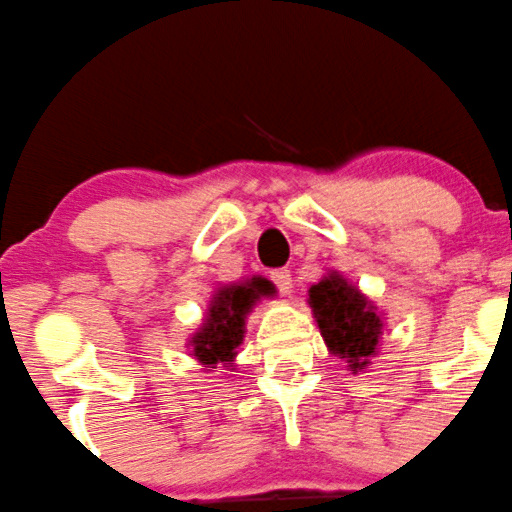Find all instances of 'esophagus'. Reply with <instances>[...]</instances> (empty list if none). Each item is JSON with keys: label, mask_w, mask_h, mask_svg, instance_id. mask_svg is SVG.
Here are the masks:
<instances>
[{"label": "esophagus", "mask_w": 512, "mask_h": 512, "mask_svg": "<svg viewBox=\"0 0 512 512\" xmlns=\"http://www.w3.org/2000/svg\"><path fill=\"white\" fill-rule=\"evenodd\" d=\"M272 282L277 284V289L282 294L292 292V272H289L287 267H282V270H274L272 272Z\"/></svg>", "instance_id": "34e87169"}]
</instances>
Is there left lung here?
Wrapping results in <instances>:
<instances>
[{
  "mask_svg": "<svg viewBox=\"0 0 512 512\" xmlns=\"http://www.w3.org/2000/svg\"><path fill=\"white\" fill-rule=\"evenodd\" d=\"M309 304L328 351L346 360L353 373L363 370L378 353L383 336V316L373 301L331 272L309 289Z\"/></svg>",
  "mask_w": 512,
  "mask_h": 512,
  "instance_id": "obj_1",
  "label": "left lung"
}]
</instances>
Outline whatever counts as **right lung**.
<instances>
[{
  "label": "right lung",
  "mask_w": 512,
  "mask_h": 512,
  "mask_svg": "<svg viewBox=\"0 0 512 512\" xmlns=\"http://www.w3.org/2000/svg\"><path fill=\"white\" fill-rule=\"evenodd\" d=\"M274 284L265 277H252L247 282L228 284L213 294L208 306L206 324L191 338L193 355L203 368L223 363L228 368L238 355V346L245 338V319L257 299L272 297Z\"/></svg>",
  "instance_id": "right-lung-1"
}]
</instances>
